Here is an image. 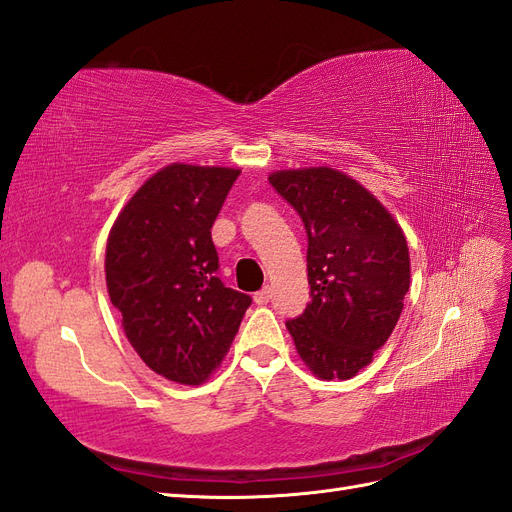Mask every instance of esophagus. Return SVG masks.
I'll use <instances>...</instances> for the list:
<instances>
[{"instance_id":"1","label":"esophagus","mask_w":512,"mask_h":512,"mask_svg":"<svg viewBox=\"0 0 512 512\" xmlns=\"http://www.w3.org/2000/svg\"><path fill=\"white\" fill-rule=\"evenodd\" d=\"M271 299H273V288H271V286H265V288L258 290V292L254 294V301H256L258 305H267Z\"/></svg>"}]
</instances>
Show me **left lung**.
Wrapping results in <instances>:
<instances>
[{
  "instance_id": "8db88e82",
  "label": "left lung",
  "mask_w": 512,
  "mask_h": 512,
  "mask_svg": "<svg viewBox=\"0 0 512 512\" xmlns=\"http://www.w3.org/2000/svg\"><path fill=\"white\" fill-rule=\"evenodd\" d=\"M307 232L309 297L286 322L312 374L348 380L391 337L410 288L404 230L359 181L329 166L269 177Z\"/></svg>"
}]
</instances>
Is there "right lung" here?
Here are the masks:
<instances>
[{
  "instance_id": "1",
  "label": "right lung",
  "mask_w": 512,
  "mask_h": 512,
  "mask_svg": "<svg viewBox=\"0 0 512 512\" xmlns=\"http://www.w3.org/2000/svg\"><path fill=\"white\" fill-rule=\"evenodd\" d=\"M241 170L170 164L149 177L106 243V288L132 348L179 384L205 382L235 339L250 294L226 288L211 226Z\"/></svg>"
}]
</instances>
